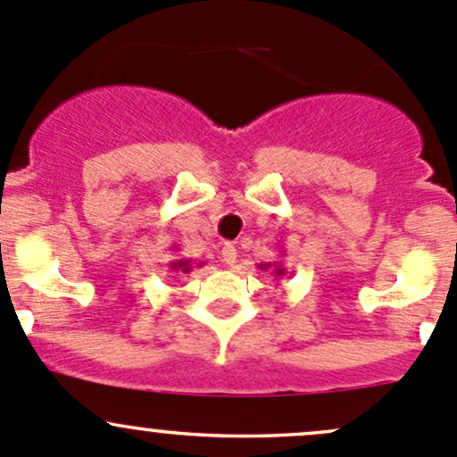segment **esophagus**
<instances>
[{
	"mask_svg": "<svg viewBox=\"0 0 457 457\" xmlns=\"http://www.w3.org/2000/svg\"><path fill=\"white\" fill-rule=\"evenodd\" d=\"M237 247L232 243H225L223 249H220V258H223L225 265H234L237 262Z\"/></svg>",
	"mask_w": 457,
	"mask_h": 457,
	"instance_id": "34e87169",
	"label": "esophagus"
}]
</instances>
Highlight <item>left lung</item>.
Segmentation results:
<instances>
[{"label":"left lung","mask_w":457,"mask_h":457,"mask_svg":"<svg viewBox=\"0 0 457 457\" xmlns=\"http://www.w3.org/2000/svg\"><path fill=\"white\" fill-rule=\"evenodd\" d=\"M261 269H271L273 273H276V276H285L287 273V269H285V265H282V262H261V265H258Z\"/></svg>","instance_id":"left-lung-1"}]
</instances>
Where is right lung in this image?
<instances>
[{
    "mask_svg": "<svg viewBox=\"0 0 457 457\" xmlns=\"http://www.w3.org/2000/svg\"><path fill=\"white\" fill-rule=\"evenodd\" d=\"M168 269H170V271H184V273H188L192 267H190L188 258H179V261H170V262H168Z\"/></svg>",
    "mask_w": 457,
    "mask_h": 457,
    "instance_id": "1",
    "label": "right lung"
}]
</instances>
